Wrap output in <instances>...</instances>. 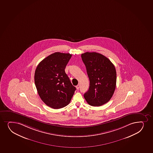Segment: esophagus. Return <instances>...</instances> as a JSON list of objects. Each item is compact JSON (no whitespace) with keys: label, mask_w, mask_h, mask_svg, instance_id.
Wrapping results in <instances>:
<instances>
[{"label":"esophagus","mask_w":153,"mask_h":153,"mask_svg":"<svg viewBox=\"0 0 153 153\" xmlns=\"http://www.w3.org/2000/svg\"><path fill=\"white\" fill-rule=\"evenodd\" d=\"M79 88H80V85H78L77 86H76V88L77 89V90H79Z\"/></svg>","instance_id":"obj_1"}]
</instances>
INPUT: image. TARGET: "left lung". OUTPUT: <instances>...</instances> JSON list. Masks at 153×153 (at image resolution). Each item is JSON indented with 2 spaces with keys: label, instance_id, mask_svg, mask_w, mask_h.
<instances>
[{
  "label": "left lung",
  "instance_id": "left-lung-1",
  "mask_svg": "<svg viewBox=\"0 0 153 153\" xmlns=\"http://www.w3.org/2000/svg\"><path fill=\"white\" fill-rule=\"evenodd\" d=\"M90 80V86L84 97L91 105L99 106L111 98L116 85L115 66L105 56L96 52L81 54Z\"/></svg>",
  "mask_w": 153,
  "mask_h": 153
}]
</instances>
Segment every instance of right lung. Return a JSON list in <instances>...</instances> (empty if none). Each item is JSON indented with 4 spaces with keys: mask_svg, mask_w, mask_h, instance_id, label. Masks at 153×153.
Segmentation results:
<instances>
[{
    "mask_svg": "<svg viewBox=\"0 0 153 153\" xmlns=\"http://www.w3.org/2000/svg\"><path fill=\"white\" fill-rule=\"evenodd\" d=\"M72 54L55 52L42 60L35 72V84L43 102L54 109L67 106L76 90L65 72Z\"/></svg>",
    "mask_w": 153,
    "mask_h": 153,
    "instance_id": "right-lung-1",
    "label": "right lung"
}]
</instances>
